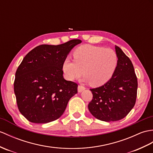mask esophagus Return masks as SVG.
I'll return each mask as SVG.
<instances>
[{
    "instance_id": "1",
    "label": "esophagus",
    "mask_w": 153,
    "mask_h": 153,
    "mask_svg": "<svg viewBox=\"0 0 153 153\" xmlns=\"http://www.w3.org/2000/svg\"><path fill=\"white\" fill-rule=\"evenodd\" d=\"M85 89V88L83 86H81V85H78V87H77V91H78V93H81L83 91H84Z\"/></svg>"
}]
</instances>
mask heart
<instances>
[{
	"mask_svg": "<svg viewBox=\"0 0 153 153\" xmlns=\"http://www.w3.org/2000/svg\"><path fill=\"white\" fill-rule=\"evenodd\" d=\"M74 60L65 59L62 70L67 79L75 80L85 75L83 81L98 87L111 79L118 65L116 52L110 48L85 45L73 53Z\"/></svg>",
	"mask_w": 153,
	"mask_h": 153,
	"instance_id": "b5f03b06",
	"label": "heart"
}]
</instances>
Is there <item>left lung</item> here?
<instances>
[{
  "label": "left lung",
  "instance_id": "left-lung-1",
  "mask_svg": "<svg viewBox=\"0 0 153 153\" xmlns=\"http://www.w3.org/2000/svg\"><path fill=\"white\" fill-rule=\"evenodd\" d=\"M118 65L115 73L102 86L91 88L93 100L88 108L95 118L113 122L125 117L136 104L137 80L130 59L115 45Z\"/></svg>",
  "mask_w": 153,
  "mask_h": 153
}]
</instances>
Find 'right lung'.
Returning <instances> with one entry per match:
<instances>
[{"mask_svg":"<svg viewBox=\"0 0 153 153\" xmlns=\"http://www.w3.org/2000/svg\"><path fill=\"white\" fill-rule=\"evenodd\" d=\"M80 40L57 45H40L23 58L16 72L14 93L20 113L31 123L55 120L65 112L77 84L63 77L62 65Z\"/></svg>","mask_w":153,"mask_h":153,"instance_id":"right-lung-1","label":"right lung"}]
</instances>
